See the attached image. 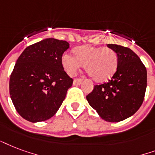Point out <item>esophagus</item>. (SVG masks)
I'll use <instances>...</instances> for the list:
<instances>
[{"label": "esophagus", "mask_w": 155, "mask_h": 155, "mask_svg": "<svg viewBox=\"0 0 155 155\" xmlns=\"http://www.w3.org/2000/svg\"><path fill=\"white\" fill-rule=\"evenodd\" d=\"M82 81L81 78H75L74 80V85H79Z\"/></svg>", "instance_id": "obj_1"}]
</instances>
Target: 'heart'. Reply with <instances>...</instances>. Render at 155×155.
Listing matches in <instances>:
<instances>
[{
	"label": "heart",
	"instance_id": "1",
	"mask_svg": "<svg viewBox=\"0 0 155 155\" xmlns=\"http://www.w3.org/2000/svg\"><path fill=\"white\" fill-rule=\"evenodd\" d=\"M62 64L69 75H74L82 64L87 74L97 82H104L111 78L118 66V56L109 48L81 46L75 49V55L69 52L62 56Z\"/></svg>",
	"mask_w": 155,
	"mask_h": 155
}]
</instances>
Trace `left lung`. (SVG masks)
Instances as JSON below:
<instances>
[{
    "instance_id": "left-lung-1",
    "label": "left lung",
    "mask_w": 155,
    "mask_h": 155,
    "mask_svg": "<svg viewBox=\"0 0 155 155\" xmlns=\"http://www.w3.org/2000/svg\"><path fill=\"white\" fill-rule=\"evenodd\" d=\"M107 47L118 56L116 72L107 82L95 85L86 99L102 119L119 122L133 116L143 103L147 72L130 48L117 44H107Z\"/></svg>"
}]
</instances>
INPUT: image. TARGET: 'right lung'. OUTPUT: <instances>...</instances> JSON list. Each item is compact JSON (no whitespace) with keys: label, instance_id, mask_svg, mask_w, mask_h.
<instances>
[{"label":"right lung","instance_id":"right-lung-1","mask_svg":"<svg viewBox=\"0 0 155 155\" xmlns=\"http://www.w3.org/2000/svg\"><path fill=\"white\" fill-rule=\"evenodd\" d=\"M69 48L68 42L49 38L30 45L19 56L9 78V94L22 118L44 121L58 111L73 84L62 64Z\"/></svg>","mask_w":155,"mask_h":155}]
</instances>
